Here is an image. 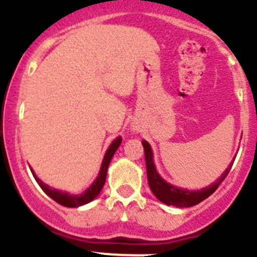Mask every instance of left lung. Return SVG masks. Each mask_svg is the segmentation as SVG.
<instances>
[{
  "mask_svg": "<svg viewBox=\"0 0 257 257\" xmlns=\"http://www.w3.org/2000/svg\"><path fill=\"white\" fill-rule=\"evenodd\" d=\"M143 147H144V154H145V165H147V175H148V184L151 187L152 192L154 196L160 199L161 202L166 203V205L175 206V207H192L194 205H198L199 202L210 197L215 190L219 188L220 184L224 181L226 178V175L230 171L233 162L228 166V169L225 172L217 179L216 183H213L210 187L205 188L201 190H187L180 189V188L172 187L171 184L166 183L162 178H161L158 172L156 171L153 163V153H152L151 145L148 143L143 140Z\"/></svg>",
  "mask_w": 257,
  "mask_h": 257,
  "instance_id": "1",
  "label": "left lung"
}]
</instances>
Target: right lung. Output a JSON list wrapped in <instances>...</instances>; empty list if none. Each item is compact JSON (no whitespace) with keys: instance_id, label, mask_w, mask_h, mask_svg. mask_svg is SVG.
Segmentation results:
<instances>
[{"instance_id":"add662e5","label":"right lung","mask_w":257,"mask_h":257,"mask_svg":"<svg viewBox=\"0 0 257 257\" xmlns=\"http://www.w3.org/2000/svg\"><path fill=\"white\" fill-rule=\"evenodd\" d=\"M121 142H122L121 138H117V139H115L114 142L110 144V147H109L108 151H106L105 156H104V160H103V163H101L99 176H97L96 180L92 183L91 187L88 188L86 192H83L82 194H79V196H72V194H68V193H65V192H60V190L51 189V188L47 187L46 184L42 183V181H41L40 179L36 176L35 172L32 171V170L31 171H32V174H33V176H35L36 181H37V183L40 184V187L42 188V190L46 193L50 198L54 199L56 203H59V205H61V206H65V207H78V206L86 205V203H88V202H91L92 199H94L95 197L99 194V193H100V190L103 189L104 183H105V179H106L108 166H109V163H110V160H112L113 154L115 153L117 148L119 147V144H121Z\"/></svg>"}]
</instances>
